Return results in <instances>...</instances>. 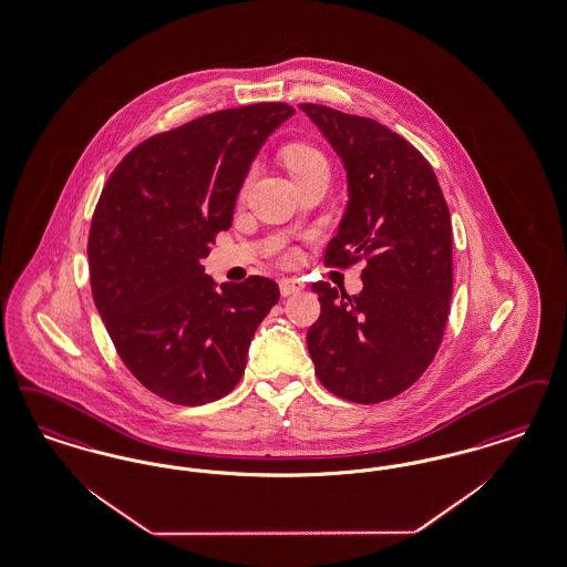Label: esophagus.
Segmentation results:
<instances>
[{"label": "esophagus", "mask_w": 567, "mask_h": 567, "mask_svg": "<svg viewBox=\"0 0 567 567\" xmlns=\"http://www.w3.org/2000/svg\"><path fill=\"white\" fill-rule=\"evenodd\" d=\"M278 287H280V295H282V297L299 293V291L303 289V285H301L299 280H295V278H282V280L278 282Z\"/></svg>", "instance_id": "obj_1"}]
</instances>
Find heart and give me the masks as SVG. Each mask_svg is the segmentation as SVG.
<instances>
[{
  "mask_svg": "<svg viewBox=\"0 0 567 567\" xmlns=\"http://www.w3.org/2000/svg\"><path fill=\"white\" fill-rule=\"evenodd\" d=\"M282 159L287 164L289 173L293 175L295 182H299V179H303V177H308L312 173H318V171H329L324 156L315 147H310V145H291V147H287L285 154H282Z\"/></svg>",
  "mask_w": 567,
  "mask_h": 567,
  "instance_id": "heart-1",
  "label": "heart"
}]
</instances>
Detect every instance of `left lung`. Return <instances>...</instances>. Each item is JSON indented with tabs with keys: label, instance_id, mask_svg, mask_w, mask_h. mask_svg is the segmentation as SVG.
Listing matches in <instances>:
<instances>
[{
	"label": "left lung",
	"instance_id": "obj_1",
	"mask_svg": "<svg viewBox=\"0 0 567 567\" xmlns=\"http://www.w3.org/2000/svg\"><path fill=\"white\" fill-rule=\"evenodd\" d=\"M348 175V208L324 264L364 259L363 291L315 282L320 317L308 329L318 380L336 396L394 399L432 363L450 317L452 217L429 159L403 136L361 115L301 103Z\"/></svg>",
	"mask_w": 567,
	"mask_h": 567
}]
</instances>
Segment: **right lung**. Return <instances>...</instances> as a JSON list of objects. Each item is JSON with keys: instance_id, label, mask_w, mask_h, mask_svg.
Listing matches in <instances>:
<instances>
[{"instance_id": "1", "label": "right lung", "mask_w": 567, "mask_h": 567, "mask_svg": "<svg viewBox=\"0 0 567 567\" xmlns=\"http://www.w3.org/2000/svg\"><path fill=\"white\" fill-rule=\"evenodd\" d=\"M293 114L287 103H255L196 117L138 143L101 192L92 299L122 363L164 401L194 408L231 392L278 303L264 276L215 289L200 259L231 226L259 147Z\"/></svg>"}]
</instances>
